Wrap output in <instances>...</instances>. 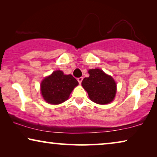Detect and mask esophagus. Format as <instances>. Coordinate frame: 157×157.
<instances>
[{
  "instance_id": "34e87169",
  "label": "esophagus",
  "mask_w": 157,
  "mask_h": 157,
  "mask_svg": "<svg viewBox=\"0 0 157 157\" xmlns=\"http://www.w3.org/2000/svg\"><path fill=\"white\" fill-rule=\"evenodd\" d=\"M83 77H80V78H77V80H78V83H80V84H81V82H82V81H83Z\"/></svg>"
}]
</instances>
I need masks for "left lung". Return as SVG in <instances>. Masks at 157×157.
Wrapping results in <instances>:
<instances>
[{"instance_id": "obj_1", "label": "left lung", "mask_w": 157, "mask_h": 157, "mask_svg": "<svg viewBox=\"0 0 157 157\" xmlns=\"http://www.w3.org/2000/svg\"><path fill=\"white\" fill-rule=\"evenodd\" d=\"M89 76L84 78L81 85L92 101L98 104H107L114 99L117 83L114 79L100 68L89 70Z\"/></svg>"}]
</instances>
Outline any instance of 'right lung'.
Listing matches in <instances>:
<instances>
[{
  "label": "right lung",
  "instance_id": "obj_1",
  "mask_svg": "<svg viewBox=\"0 0 157 157\" xmlns=\"http://www.w3.org/2000/svg\"><path fill=\"white\" fill-rule=\"evenodd\" d=\"M78 85V81L72 75H65L62 71H55L41 81L40 91L47 103L59 104L68 99L71 91Z\"/></svg>",
  "mask_w": 157,
  "mask_h": 157
}]
</instances>
